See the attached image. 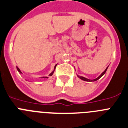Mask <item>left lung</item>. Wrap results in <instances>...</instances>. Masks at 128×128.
<instances>
[{
    "mask_svg": "<svg viewBox=\"0 0 128 128\" xmlns=\"http://www.w3.org/2000/svg\"><path fill=\"white\" fill-rule=\"evenodd\" d=\"M107 68H108V67L106 68V70H104V71L103 72H102V73L101 74H100V76H99L98 77V78H97L94 79V80H88V79L86 78H84V77H82V76H78V77H79V78H80L81 79V80H84V81H86V82H94V81H96V80H98V79H99V78H101V77L102 76H103V75L104 74L106 73V70H107Z\"/></svg>",
    "mask_w": 128,
    "mask_h": 128,
    "instance_id": "obj_1",
    "label": "left lung"
}]
</instances>
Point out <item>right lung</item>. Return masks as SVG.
<instances>
[{
  "mask_svg": "<svg viewBox=\"0 0 128 128\" xmlns=\"http://www.w3.org/2000/svg\"><path fill=\"white\" fill-rule=\"evenodd\" d=\"M56 66H54V70H55V68H56ZM17 70H18V71L20 73H22V72H21V71H20V70L19 68H17ZM53 73H54V71L52 72V73H50V75H49L50 76H52V75L53 74ZM43 78H44V77H43ZM44 78H48V77H44Z\"/></svg>",
  "mask_w": 128,
  "mask_h": 128,
  "instance_id": "obj_1",
  "label": "right lung"
}]
</instances>
